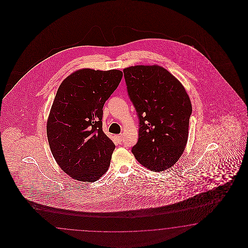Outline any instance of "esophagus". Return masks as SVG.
I'll list each match as a JSON object with an SVG mask.
<instances>
[{"instance_id": "34e87169", "label": "esophagus", "mask_w": 248, "mask_h": 248, "mask_svg": "<svg viewBox=\"0 0 248 248\" xmlns=\"http://www.w3.org/2000/svg\"><path fill=\"white\" fill-rule=\"evenodd\" d=\"M116 138H117V141H118V143H122L123 142H124V135H118L117 136H116Z\"/></svg>"}]
</instances>
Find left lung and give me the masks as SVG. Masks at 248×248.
<instances>
[{"label": "left lung", "instance_id": "1", "mask_svg": "<svg viewBox=\"0 0 248 248\" xmlns=\"http://www.w3.org/2000/svg\"><path fill=\"white\" fill-rule=\"evenodd\" d=\"M128 96L139 119V138L132 148L144 167L161 172L172 167L188 139L192 105L180 82L165 68L124 69Z\"/></svg>", "mask_w": 248, "mask_h": 248}]
</instances>
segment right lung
Instances as JSON below:
<instances>
[{"label": "right lung", "instance_id": "obj_1", "mask_svg": "<svg viewBox=\"0 0 248 248\" xmlns=\"http://www.w3.org/2000/svg\"><path fill=\"white\" fill-rule=\"evenodd\" d=\"M122 77L119 70L82 69L58 88L47 137L55 161L75 180L95 182L110 165L115 145L103 131V108Z\"/></svg>", "mask_w": 248, "mask_h": 248}]
</instances>
